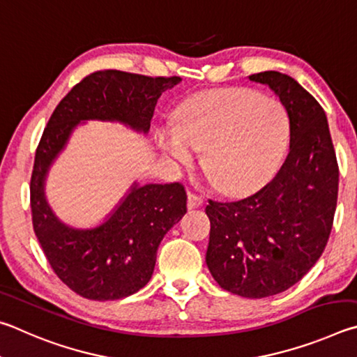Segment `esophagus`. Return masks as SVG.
<instances>
[{"instance_id": "1", "label": "esophagus", "mask_w": 357, "mask_h": 357, "mask_svg": "<svg viewBox=\"0 0 357 357\" xmlns=\"http://www.w3.org/2000/svg\"><path fill=\"white\" fill-rule=\"evenodd\" d=\"M204 204V196L197 195L195 191H188V207L190 208H197Z\"/></svg>"}]
</instances>
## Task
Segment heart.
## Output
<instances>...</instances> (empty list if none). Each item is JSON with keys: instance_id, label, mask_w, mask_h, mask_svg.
Here are the masks:
<instances>
[{"instance_id": "b5f03b06", "label": "heart", "mask_w": 357, "mask_h": 357, "mask_svg": "<svg viewBox=\"0 0 357 357\" xmlns=\"http://www.w3.org/2000/svg\"><path fill=\"white\" fill-rule=\"evenodd\" d=\"M289 117L279 103L246 89L207 92L178 114V130L160 137L169 158L188 166L204 150L202 166L227 195L257 190L276 169L289 139Z\"/></svg>"}]
</instances>
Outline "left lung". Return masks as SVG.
I'll return each instance as SVG.
<instances>
[{"instance_id": "obj_1", "label": "left lung", "mask_w": 357, "mask_h": 357, "mask_svg": "<svg viewBox=\"0 0 357 357\" xmlns=\"http://www.w3.org/2000/svg\"><path fill=\"white\" fill-rule=\"evenodd\" d=\"M279 97L290 121V150L271 182L235 202L208 201L207 266L224 290L266 298L295 285L328 245L339 192L328 119L320 103L285 73L249 77Z\"/></svg>"}]
</instances>
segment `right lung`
Wrapping results in <instances>:
<instances>
[{
    "mask_svg": "<svg viewBox=\"0 0 357 357\" xmlns=\"http://www.w3.org/2000/svg\"><path fill=\"white\" fill-rule=\"evenodd\" d=\"M180 81L121 70L93 72L61 100L43 130L31 175L33 227L56 276L79 296L112 301L147 285L162 236L186 213V191L178 182H135L105 222L75 229L61 222L47 202L50 166L83 121L121 122L147 133L160 96Z\"/></svg>",
    "mask_w": 357,
    "mask_h": 357,
    "instance_id": "right-lung-1",
    "label": "right lung"
}]
</instances>
